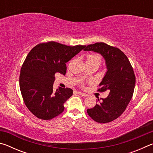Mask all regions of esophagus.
<instances>
[{
  "mask_svg": "<svg viewBox=\"0 0 153 153\" xmlns=\"http://www.w3.org/2000/svg\"><path fill=\"white\" fill-rule=\"evenodd\" d=\"M77 92V94H79V95H81V96H83V97H88V94H85V93H84V92H80V91H78V92Z\"/></svg>",
  "mask_w": 153,
  "mask_h": 153,
  "instance_id": "1",
  "label": "esophagus"
}]
</instances>
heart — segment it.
Returning a JSON list of instances; mask_svg holds the SVG:
<instances>
[{
  "label": "heart",
  "instance_id": "obj_1",
  "mask_svg": "<svg viewBox=\"0 0 153 153\" xmlns=\"http://www.w3.org/2000/svg\"><path fill=\"white\" fill-rule=\"evenodd\" d=\"M87 59H97V60L99 61L100 62L101 61V58H100V56L98 55H97V54H92V55H88Z\"/></svg>",
  "mask_w": 153,
  "mask_h": 153
}]
</instances>
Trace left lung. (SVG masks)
Listing matches in <instances>:
<instances>
[{
  "instance_id": "1",
  "label": "left lung",
  "mask_w": 153,
  "mask_h": 153,
  "mask_svg": "<svg viewBox=\"0 0 153 153\" xmlns=\"http://www.w3.org/2000/svg\"><path fill=\"white\" fill-rule=\"evenodd\" d=\"M84 51H94L105 59L107 71L100 83V92L108 90V97L97 99L98 104L87 109L88 115L98 123H106L116 120L125 111L134 94L136 76L127 56L118 48L104 42L85 46Z\"/></svg>"
}]
</instances>
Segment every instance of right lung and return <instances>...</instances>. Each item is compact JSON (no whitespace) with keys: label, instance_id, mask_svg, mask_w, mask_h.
I'll use <instances>...</instances> for the list:
<instances>
[{"label":"right lung","instance_id":"1","mask_svg":"<svg viewBox=\"0 0 153 153\" xmlns=\"http://www.w3.org/2000/svg\"><path fill=\"white\" fill-rule=\"evenodd\" d=\"M85 46H69L52 41L37 45L28 53L21 69L19 87L25 105L36 117L50 120L63 113V104L73 90L59 88L54 92L55 74L65 76L67 62Z\"/></svg>","mask_w":153,"mask_h":153}]
</instances>
